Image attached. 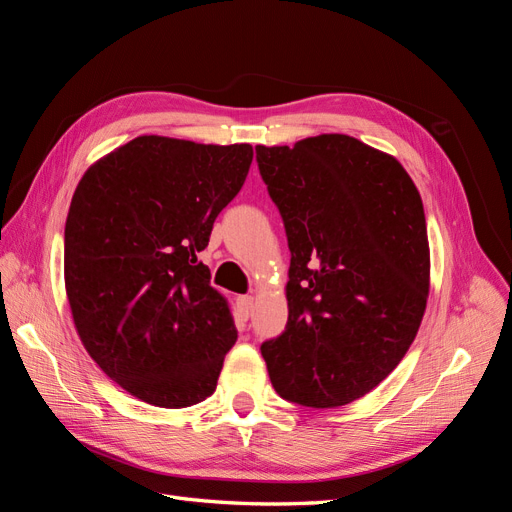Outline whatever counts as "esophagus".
<instances>
[{"mask_svg": "<svg viewBox=\"0 0 512 512\" xmlns=\"http://www.w3.org/2000/svg\"><path fill=\"white\" fill-rule=\"evenodd\" d=\"M237 305H239V314L243 318H250L254 312V297H239Z\"/></svg>", "mask_w": 512, "mask_h": 512, "instance_id": "obj_1", "label": "esophagus"}]
</instances>
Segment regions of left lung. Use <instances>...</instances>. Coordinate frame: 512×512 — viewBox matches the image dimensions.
<instances>
[{
	"instance_id": "obj_1",
	"label": "left lung",
	"mask_w": 512,
	"mask_h": 512,
	"mask_svg": "<svg viewBox=\"0 0 512 512\" xmlns=\"http://www.w3.org/2000/svg\"><path fill=\"white\" fill-rule=\"evenodd\" d=\"M290 247L288 322L262 342L277 395L363 397L404 359L429 294L423 200L395 158L346 134L256 147Z\"/></svg>"
}]
</instances>
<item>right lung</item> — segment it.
I'll use <instances>...</instances> for the list:
<instances>
[{"mask_svg": "<svg viewBox=\"0 0 512 512\" xmlns=\"http://www.w3.org/2000/svg\"><path fill=\"white\" fill-rule=\"evenodd\" d=\"M250 145L138 136L76 188L64 235L76 331L104 374L158 408L207 399L237 327L196 258L243 188Z\"/></svg>", "mask_w": 512, "mask_h": 512, "instance_id": "1", "label": "right lung"}]
</instances>
